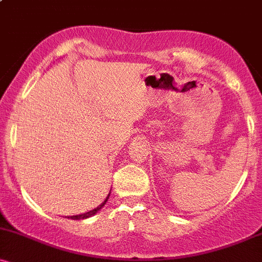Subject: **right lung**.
I'll list each match as a JSON object with an SVG mask.
<instances>
[{
    "instance_id": "right-lung-1",
    "label": "right lung",
    "mask_w": 262,
    "mask_h": 262,
    "mask_svg": "<svg viewBox=\"0 0 262 262\" xmlns=\"http://www.w3.org/2000/svg\"><path fill=\"white\" fill-rule=\"evenodd\" d=\"M108 197H110V194H108ZM108 197L106 198V200L103 201V203L102 204H100V206L97 207V208H95V209H92V210H90V212H87V213H83V214H79V215H73V217H70V219H74V221H79V219H86V218H89V217H92L93 214H96V213L98 212V210H100L102 207L104 206V204H106V202L108 201Z\"/></svg>"
}]
</instances>
